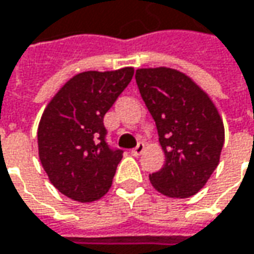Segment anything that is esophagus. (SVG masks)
<instances>
[{"mask_svg":"<svg viewBox=\"0 0 254 254\" xmlns=\"http://www.w3.org/2000/svg\"><path fill=\"white\" fill-rule=\"evenodd\" d=\"M144 150H145V144H144V142H138L137 147L131 150V154L132 155H135V157H138V155H141L142 152H144Z\"/></svg>","mask_w":254,"mask_h":254,"instance_id":"esophagus-1","label":"esophagus"}]
</instances>
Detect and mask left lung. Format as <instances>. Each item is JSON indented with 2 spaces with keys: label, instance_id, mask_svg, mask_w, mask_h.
<instances>
[{
  "label": "left lung",
  "instance_id": "obj_1",
  "mask_svg": "<svg viewBox=\"0 0 254 254\" xmlns=\"http://www.w3.org/2000/svg\"><path fill=\"white\" fill-rule=\"evenodd\" d=\"M135 80L165 154L164 167L150 174L152 187L170 198H190L203 188L219 164L225 141L219 112L180 70L137 69Z\"/></svg>",
  "mask_w": 254,
  "mask_h": 254
}]
</instances>
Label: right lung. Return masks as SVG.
<instances>
[{"label": "right lung", "instance_id": "obj_1", "mask_svg": "<svg viewBox=\"0 0 254 254\" xmlns=\"http://www.w3.org/2000/svg\"><path fill=\"white\" fill-rule=\"evenodd\" d=\"M132 74V67L79 73L48 103L38 126L39 160L67 198L86 203L110 190L123 151L107 145L103 119Z\"/></svg>", "mask_w": 254, "mask_h": 254}]
</instances>
